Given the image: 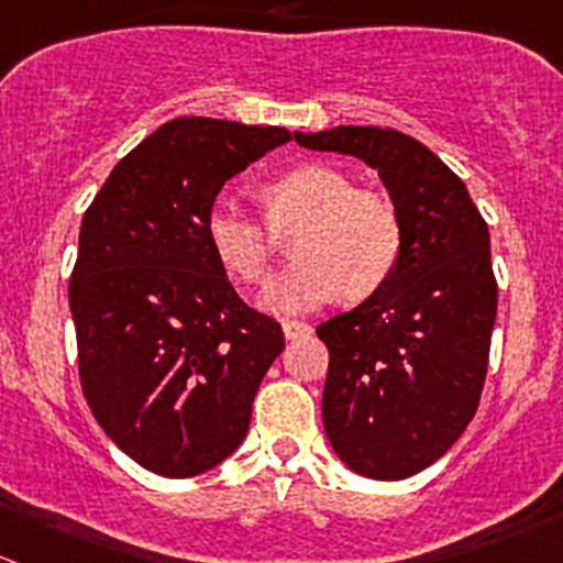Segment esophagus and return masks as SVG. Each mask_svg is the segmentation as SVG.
<instances>
[{"label": "esophagus", "instance_id": "esophagus-1", "mask_svg": "<svg viewBox=\"0 0 563 563\" xmlns=\"http://www.w3.org/2000/svg\"><path fill=\"white\" fill-rule=\"evenodd\" d=\"M282 331H285L287 340H301V336L312 334V325L301 323V320H285V323H282Z\"/></svg>", "mask_w": 563, "mask_h": 563}]
</instances>
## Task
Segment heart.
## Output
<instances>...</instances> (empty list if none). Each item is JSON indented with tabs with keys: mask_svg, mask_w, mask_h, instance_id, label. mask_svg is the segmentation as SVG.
I'll list each match as a JSON object with an SVG mask.
<instances>
[{
	"mask_svg": "<svg viewBox=\"0 0 563 563\" xmlns=\"http://www.w3.org/2000/svg\"><path fill=\"white\" fill-rule=\"evenodd\" d=\"M271 229L296 227L287 271L262 292V307L296 314L347 298H367L393 278L404 254V218L384 192L356 187L345 170L303 163L273 176L260 190ZM207 243L218 265L243 285H262L271 271L273 240L232 198L207 212Z\"/></svg>",
	"mask_w": 563,
	"mask_h": 563,
	"instance_id": "obj_1",
	"label": "heart"
}]
</instances>
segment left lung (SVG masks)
<instances>
[{
  "mask_svg": "<svg viewBox=\"0 0 563 563\" xmlns=\"http://www.w3.org/2000/svg\"><path fill=\"white\" fill-rule=\"evenodd\" d=\"M296 141L376 168L404 218L393 278L318 336L329 347L323 426L334 453L367 478H411L478 409L497 314L489 227L464 181L404 132L334 126Z\"/></svg>",
  "mask_w": 563,
  "mask_h": 563,
  "instance_id": "obj_1",
  "label": "left lung"
}]
</instances>
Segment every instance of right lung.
Wrapping results in <instances>:
<instances>
[{
  "label": "right lung",
  "instance_id": "1",
  "mask_svg": "<svg viewBox=\"0 0 563 563\" xmlns=\"http://www.w3.org/2000/svg\"><path fill=\"white\" fill-rule=\"evenodd\" d=\"M292 141L282 126L174 118L112 168L79 229L68 285L79 382L141 467L192 478L245 439L282 325L234 292L207 243L227 179Z\"/></svg>",
  "mask_w": 563,
  "mask_h": 563
}]
</instances>
